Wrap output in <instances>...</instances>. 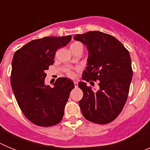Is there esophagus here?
<instances>
[{
    "label": "esophagus",
    "mask_w": 150,
    "mask_h": 150,
    "mask_svg": "<svg viewBox=\"0 0 150 150\" xmlns=\"http://www.w3.org/2000/svg\"><path fill=\"white\" fill-rule=\"evenodd\" d=\"M74 86H75V87H77L78 86L77 81H74Z\"/></svg>",
    "instance_id": "esophagus-1"
}]
</instances>
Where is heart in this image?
I'll return each mask as SVG.
<instances>
[{
    "label": "heart",
    "instance_id": "obj_1",
    "mask_svg": "<svg viewBox=\"0 0 150 150\" xmlns=\"http://www.w3.org/2000/svg\"><path fill=\"white\" fill-rule=\"evenodd\" d=\"M80 45H82L80 43H78V42H74V43H73L71 45V49L73 48V47H74V46H80ZM67 76H69V77H74L75 76V74H74V71H68L67 72Z\"/></svg>",
    "mask_w": 150,
    "mask_h": 150
}]
</instances>
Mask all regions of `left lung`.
<instances>
[{
	"mask_svg": "<svg viewBox=\"0 0 150 150\" xmlns=\"http://www.w3.org/2000/svg\"><path fill=\"white\" fill-rule=\"evenodd\" d=\"M74 40L86 45L88 51L83 79L99 80L97 91L86 82L78 84L83 92L79 101L82 113L92 122H111L122 112L128 98L133 76L129 52L116 38L100 31L76 34Z\"/></svg>",
	"mask_w": 150,
	"mask_h": 150,
	"instance_id": "obj_1",
	"label": "left lung"
}]
</instances>
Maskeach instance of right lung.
I'll use <instances>...</instances> for the list:
<instances>
[{
  "label": "right lung",
  "instance_id": "1",
  "mask_svg": "<svg viewBox=\"0 0 150 150\" xmlns=\"http://www.w3.org/2000/svg\"><path fill=\"white\" fill-rule=\"evenodd\" d=\"M71 40V35L34 40L13 55L12 89L23 114L37 125L52 126L63 118L74 84L68 78L59 77L51 88L45 85V71L53 64L57 50Z\"/></svg>",
  "mask_w": 150,
  "mask_h": 150
}]
</instances>
